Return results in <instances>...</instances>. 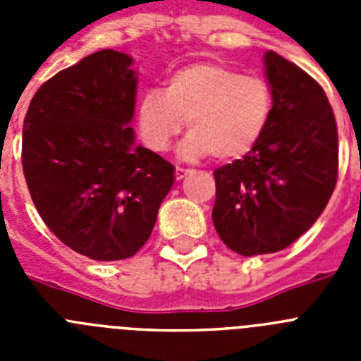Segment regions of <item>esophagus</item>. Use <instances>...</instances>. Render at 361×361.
Returning <instances> with one entry per match:
<instances>
[{
    "label": "esophagus",
    "instance_id": "obj_1",
    "mask_svg": "<svg viewBox=\"0 0 361 361\" xmlns=\"http://www.w3.org/2000/svg\"><path fill=\"white\" fill-rule=\"evenodd\" d=\"M191 170H186V168H180V166H177L175 168V178L177 180H183V178H186V175H190Z\"/></svg>",
    "mask_w": 361,
    "mask_h": 361
}]
</instances>
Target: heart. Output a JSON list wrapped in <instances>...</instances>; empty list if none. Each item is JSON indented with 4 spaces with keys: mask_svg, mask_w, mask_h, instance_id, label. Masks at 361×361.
I'll list each match as a JSON object with an SVG mask.
<instances>
[{
    "mask_svg": "<svg viewBox=\"0 0 361 361\" xmlns=\"http://www.w3.org/2000/svg\"><path fill=\"white\" fill-rule=\"evenodd\" d=\"M275 97L269 82L215 61H197L168 73L164 90L146 88L137 101L142 141L164 152L171 139L191 130L180 145L184 159L213 153L219 161L244 157L255 148L273 116Z\"/></svg>",
    "mask_w": 361,
    "mask_h": 361,
    "instance_id": "obj_1",
    "label": "heart"
}]
</instances>
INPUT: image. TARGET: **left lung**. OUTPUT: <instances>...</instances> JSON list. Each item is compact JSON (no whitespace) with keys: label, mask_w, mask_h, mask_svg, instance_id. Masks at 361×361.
I'll use <instances>...</instances> for the list:
<instances>
[{"label":"left lung","mask_w":361,"mask_h":361,"mask_svg":"<svg viewBox=\"0 0 361 361\" xmlns=\"http://www.w3.org/2000/svg\"><path fill=\"white\" fill-rule=\"evenodd\" d=\"M275 106L262 139L244 159L215 170L213 224L244 257L276 253L325 209L338 177V132L327 95L304 70L264 54Z\"/></svg>","instance_id":"1"}]
</instances>
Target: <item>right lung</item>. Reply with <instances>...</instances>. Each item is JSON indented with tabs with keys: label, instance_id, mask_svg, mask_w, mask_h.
I'll return each mask as SVG.
<instances>
[{
	"label": "right lung",
	"instance_id": "obj_1",
	"mask_svg": "<svg viewBox=\"0 0 361 361\" xmlns=\"http://www.w3.org/2000/svg\"><path fill=\"white\" fill-rule=\"evenodd\" d=\"M133 57L99 50L32 97L23 173L44 224L92 260H123L152 235L175 168L135 142Z\"/></svg>",
	"mask_w": 361,
	"mask_h": 361
}]
</instances>
